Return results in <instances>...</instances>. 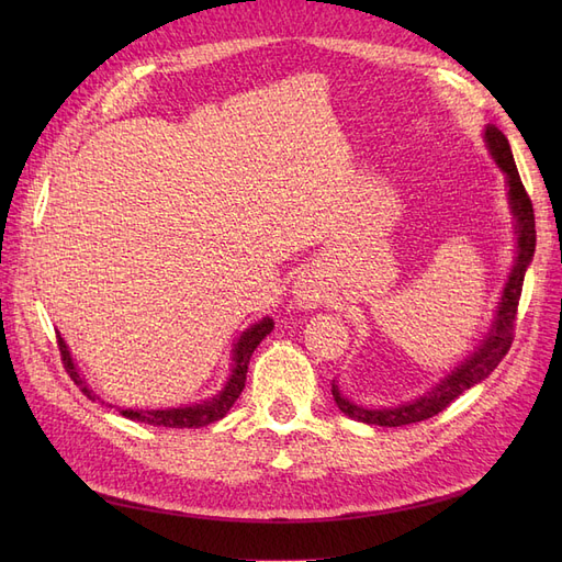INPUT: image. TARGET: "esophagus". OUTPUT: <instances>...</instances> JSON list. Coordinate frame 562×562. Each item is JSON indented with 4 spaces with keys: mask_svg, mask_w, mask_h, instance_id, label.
<instances>
[{
    "mask_svg": "<svg viewBox=\"0 0 562 562\" xmlns=\"http://www.w3.org/2000/svg\"><path fill=\"white\" fill-rule=\"evenodd\" d=\"M328 285L323 281L316 271L304 269L297 274L295 283H293V302L302 310H316L318 304L326 300Z\"/></svg>",
    "mask_w": 562,
    "mask_h": 562,
    "instance_id": "obj_1",
    "label": "esophagus"
}]
</instances>
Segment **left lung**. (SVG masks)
I'll use <instances>...</instances> for the list:
<instances>
[{"label":"left lung","instance_id":"1","mask_svg":"<svg viewBox=\"0 0 562 562\" xmlns=\"http://www.w3.org/2000/svg\"><path fill=\"white\" fill-rule=\"evenodd\" d=\"M485 143H487L492 159L497 161L502 173L506 176L508 206H512V213L516 217V236H518L516 262H514L512 274H508V281L504 285L495 321H492V328L485 335L481 347L475 349L471 356H467V359L459 363L448 378L440 380L431 391H427V394L411 401V403H403L396 407H363V405H356V403L347 401L342 394H339L337 384L333 382V398H335L339 411L349 415L351 419L375 424V427H403V424H415L422 419H429V417L438 415L440 411H446V407L457 396H462L467 389L485 380L490 372L499 366V361L508 353V349H512L518 300L522 293V279H525L527 267H530V262H532L535 246H537L535 211H532V201H530V196H527L522 180L518 176V168H516V161L512 155V147H508L506 135L497 126H487Z\"/></svg>","mask_w":562,"mask_h":562}]
</instances>
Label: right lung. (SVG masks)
Wrapping results in <instances>:
<instances>
[{"mask_svg":"<svg viewBox=\"0 0 562 562\" xmlns=\"http://www.w3.org/2000/svg\"><path fill=\"white\" fill-rule=\"evenodd\" d=\"M271 330H274V321H271L269 316H265L262 321L252 323L250 328H246L241 333V337L236 339V345L232 349V361H234L232 363V375H229L225 389L220 391L217 396H213L211 401H203V403H196V405H187V407H166V411H131V407L122 411V407H119V415H124L128 419H138V422L151 424V427H171V429H199V427H206V424H213L217 419H223L229 413V407L234 405V401L239 398L244 386H246V372H248V363H250L252 351L258 349V345L262 342V339ZM58 349H60V359H63L67 372H70V378L75 380V384L91 401H95L98 396L89 389L87 380H83L79 372H77L75 361H72V356H70V349H67L65 339L60 335H58Z\"/></svg>","mask_w":562,"mask_h":562,"instance_id":"right-lung-1","label":"right lung"}]
</instances>
